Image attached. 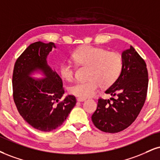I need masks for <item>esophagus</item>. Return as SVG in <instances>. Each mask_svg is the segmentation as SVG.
Segmentation results:
<instances>
[{
  "instance_id": "34e87169",
  "label": "esophagus",
  "mask_w": 160,
  "mask_h": 160,
  "mask_svg": "<svg viewBox=\"0 0 160 160\" xmlns=\"http://www.w3.org/2000/svg\"><path fill=\"white\" fill-rule=\"evenodd\" d=\"M77 101H78V102H83V101H86V99H84V98H78L77 99Z\"/></svg>"
}]
</instances>
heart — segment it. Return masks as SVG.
<instances>
[{
    "label": "heart",
    "mask_w": 160,
    "mask_h": 160,
    "mask_svg": "<svg viewBox=\"0 0 160 160\" xmlns=\"http://www.w3.org/2000/svg\"><path fill=\"white\" fill-rule=\"evenodd\" d=\"M72 58L78 65L89 66L87 81H80L72 84L68 91L73 95L87 98L93 96L99 86L108 88L118 80L123 68L121 55L116 52H108L101 48L85 45L72 53ZM61 78L70 81L74 78V66L64 62L59 66Z\"/></svg>",
    "instance_id": "b5f03b06"
}]
</instances>
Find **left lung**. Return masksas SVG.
I'll return each instance as SVG.
<instances>
[{
	"mask_svg": "<svg viewBox=\"0 0 160 160\" xmlns=\"http://www.w3.org/2000/svg\"><path fill=\"white\" fill-rule=\"evenodd\" d=\"M122 73L105 92L117 98L98 99L92 116L96 128L105 132L115 133L128 128L137 118L147 96L148 74L145 60L131 45L122 51Z\"/></svg>",
	"mask_w": 160,
	"mask_h": 160,
	"instance_id": "left-lung-1",
	"label": "left lung"
}]
</instances>
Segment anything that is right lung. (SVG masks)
I'll return each instance as SVG.
<instances>
[{"mask_svg": "<svg viewBox=\"0 0 160 160\" xmlns=\"http://www.w3.org/2000/svg\"><path fill=\"white\" fill-rule=\"evenodd\" d=\"M53 42L31 44L17 59L12 74L13 99L19 114L32 128L49 132L60 127L76 104L73 95H64L62 81L48 64ZM42 72L43 78L32 77Z\"/></svg>", "mask_w": 160, "mask_h": 160, "instance_id": "obj_1", "label": "right lung"}]
</instances>
